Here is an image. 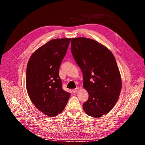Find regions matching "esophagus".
<instances>
[{"instance_id": "34e87169", "label": "esophagus", "mask_w": 145, "mask_h": 145, "mask_svg": "<svg viewBox=\"0 0 145 145\" xmlns=\"http://www.w3.org/2000/svg\"><path fill=\"white\" fill-rule=\"evenodd\" d=\"M79 91V88H74V89L73 90V92L74 93L78 92Z\"/></svg>"}]
</instances>
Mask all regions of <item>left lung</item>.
I'll use <instances>...</instances> for the list:
<instances>
[{
    "label": "left lung",
    "mask_w": 145,
    "mask_h": 145,
    "mask_svg": "<svg viewBox=\"0 0 145 145\" xmlns=\"http://www.w3.org/2000/svg\"><path fill=\"white\" fill-rule=\"evenodd\" d=\"M73 57L83 74V87L88 99L83 104L86 113L98 118L113 108L122 88V79L111 51L96 41L72 38Z\"/></svg>",
    "instance_id": "left-lung-1"
}]
</instances>
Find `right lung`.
<instances>
[{"mask_svg": "<svg viewBox=\"0 0 145 145\" xmlns=\"http://www.w3.org/2000/svg\"><path fill=\"white\" fill-rule=\"evenodd\" d=\"M71 39H56L32 54L26 69V90L33 104L49 117L57 116L67 105L71 93L64 91L59 69Z\"/></svg>", "mask_w": 145, "mask_h": 145, "instance_id": "add662e5", "label": "right lung"}]
</instances>
